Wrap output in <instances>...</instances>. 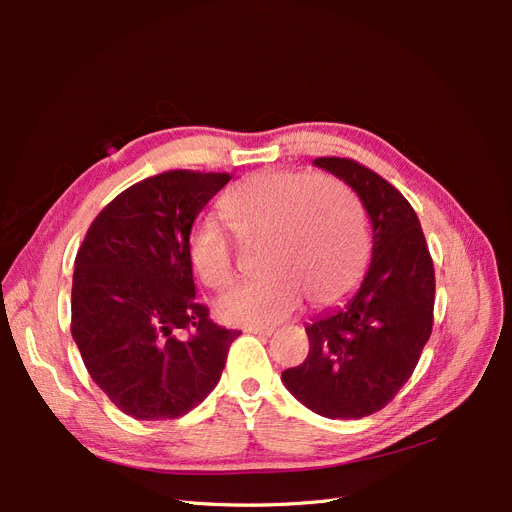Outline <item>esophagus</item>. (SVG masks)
<instances>
[{"label": "esophagus", "mask_w": 512, "mask_h": 512, "mask_svg": "<svg viewBox=\"0 0 512 512\" xmlns=\"http://www.w3.org/2000/svg\"><path fill=\"white\" fill-rule=\"evenodd\" d=\"M245 331L247 333H254V335H262V337H271L273 335V329H269V327H247Z\"/></svg>", "instance_id": "34e87169"}]
</instances>
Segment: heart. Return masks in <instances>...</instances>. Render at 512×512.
Returning <instances> with one entry per match:
<instances>
[{"label":"heart","mask_w":512,"mask_h":512,"mask_svg":"<svg viewBox=\"0 0 512 512\" xmlns=\"http://www.w3.org/2000/svg\"><path fill=\"white\" fill-rule=\"evenodd\" d=\"M222 209L243 243H260L262 280L232 286L215 303L228 324L273 327L303 301L331 305L361 282L367 265V232L352 194L333 177L258 173L232 188ZM188 256L209 288L235 275V241L211 218L198 220Z\"/></svg>","instance_id":"b5f03b06"}]
</instances>
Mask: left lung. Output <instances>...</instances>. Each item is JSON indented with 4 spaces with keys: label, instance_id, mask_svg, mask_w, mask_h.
Here are the masks:
<instances>
[{
    "label": "left lung",
    "instance_id": "1",
    "mask_svg": "<svg viewBox=\"0 0 512 512\" xmlns=\"http://www.w3.org/2000/svg\"><path fill=\"white\" fill-rule=\"evenodd\" d=\"M314 164L361 198L374 247L361 288L307 324V359L286 369L282 380L320 416L363 418L389 404L421 359L433 324L436 275L421 222L397 188L348 158Z\"/></svg>",
    "mask_w": 512,
    "mask_h": 512
}]
</instances>
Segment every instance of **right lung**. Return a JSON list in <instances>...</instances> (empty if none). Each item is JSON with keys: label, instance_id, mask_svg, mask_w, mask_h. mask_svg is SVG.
<instances>
[{"label": "right lung", "instance_id": "right-lung-1", "mask_svg": "<svg viewBox=\"0 0 512 512\" xmlns=\"http://www.w3.org/2000/svg\"><path fill=\"white\" fill-rule=\"evenodd\" d=\"M228 173L168 170L91 222L74 260L72 337L106 397L138 421L179 418L220 382L241 331L196 301L188 237ZM191 331L188 340L176 333Z\"/></svg>", "mask_w": 512, "mask_h": 512}]
</instances>
